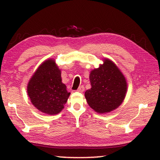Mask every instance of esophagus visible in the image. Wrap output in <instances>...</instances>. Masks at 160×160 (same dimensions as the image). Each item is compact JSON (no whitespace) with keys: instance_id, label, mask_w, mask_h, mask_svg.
<instances>
[{"instance_id":"1","label":"esophagus","mask_w":160,"mask_h":160,"mask_svg":"<svg viewBox=\"0 0 160 160\" xmlns=\"http://www.w3.org/2000/svg\"><path fill=\"white\" fill-rule=\"evenodd\" d=\"M85 90V88H84L83 85H81L80 86L79 88H78V89L77 90L78 92H82Z\"/></svg>"}]
</instances>
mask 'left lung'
Masks as SVG:
<instances>
[{
    "instance_id": "8db88e82",
    "label": "left lung",
    "mask_w": 160,
    "mask_h": 160,
    "mask_svg": "<svg viewBox=\"0 0 160 160\" xmlns=\"http://www.w3.org/2000/svg\"><path fill=\"white\" fill-rule=\"evenodd\" d=\"M91 88L85 97L89 106L99 113L111 112L120 106L127 92L125 76L118 66L109 58H103V64L91 70Z\"/></svg>"
}]
</instances>
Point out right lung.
<instances>
[{
    "instance_id": "add662e5",
    "label": "right lung",
    "mask_w": 160,
    "mask_h": 160,
    "mask_svg": "<svg viewBox=\"0 0 160 160\" xmlns=\"http://www.w3.org/2000/svg\"><path fill=\"white\" fill-rule=\"evenodd\" d=\"M27 91L32 104L48 115L60 113L70 94L62 82L61 71L53 58L38 67L29 80Z\"/></svg>"
}]
</instances>
